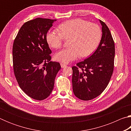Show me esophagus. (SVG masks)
Returning <instances> with one entry per match:
<instances>
[{
    "instance_id": "esophagus-1",
    "label": "esophagus",
    "mask_w": 131,
    "mask_h": 131,
    "mask_svg": "<svg viewBox=\"0 0 131 131\" xmlns=\"http://www.w3.org/2000/svg\"><path fill=\"white\" fill-rule=\"evenodd\" d=\"M61 67L63 68H65V67H66V64H65V63H61Z\"/></svg>"
}]
</instances>
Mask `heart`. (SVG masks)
<instances>
[{
  "mask_svg": "<svg viewBox=\"0 0 131 131\" xmlns=\"http://www.w3.org/2000/svg\"><path fill=\"white\" fill-rule=\"evenodd\" d=\"M59 32L49 31L46 40L51 47L60 48L64 40H70L69 47L55 55L57 61L69 63L76 59L80 55L85 57L90 55L98 46L102 37V32L96 24L77 18L64 22L58 26Z\"/></svg>",
  "mask_w": 131,
  "mask_h": 131,
  "instance_id": "heart-1",
  "label": "heart"
}]
</instances>
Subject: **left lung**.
I'll use <instances>...</instances> for the list:
<instances>
[{
    "label": "left lung",
    "mask_w": 131,
    "mask_h": 131,
    "mask_svg": "<svg viewBox=\"0 0 131 131\" xmlns=\"http://www.w3.org/2000/svg\"><path fill=\"white\" fill-rule=\"evenodd\" d=\"M102 36L96 51L84 61L72 67L73 91L77 97L89 101L107 87L114 66L115 45L109 29L100 20Z\"/></svg>",
    "instance_id": "8db88e82"
}]
</instances>
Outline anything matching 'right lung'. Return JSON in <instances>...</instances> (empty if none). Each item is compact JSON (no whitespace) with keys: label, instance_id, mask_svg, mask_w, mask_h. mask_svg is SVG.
Returning a JSON list of instances; mask_svg holds the SVG:
<instances>
[{"label":"right lung","instance_id":"right-lung-1","mask_svg":"<svg viewBox=\"0 0 131 131\" xmlns=\"http://www.w3.org/2000/svg\"><path fill=\"white\" fill-rule=\"evenodd\" d=\"M56 19L37 18L21 26L13 46V70L21 90L31 98L42 101L54 88L60 63L51 62L46 40Z\"/></svg>","mask_w":131,"mask_h":131}]
</instances>
